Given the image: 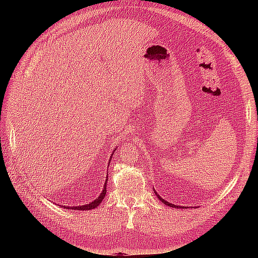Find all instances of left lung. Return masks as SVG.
<instances>
[{"label":"left lung","mask_w":258,"mask_h":258,"mask_svg":"<svg viewBox=\"0 0 258 258\" xmlns=\"http://www.w3.org/2000/svg\"><path fill=\"white\" fill-rule=\"evenodd\" d=\"M155 194H156V196H157L158 197V199L161 201V202H163V204H165V205H167L168 207H171V208H178V206H175V205H173V204H171V202H168V201H166L165 199H162L160 196H159V195L157 194V192H156V190H155ZM179 208H182V209H185L186 207H179Z\"/></svg>","instance_id":"obj_1"}]
</instances>
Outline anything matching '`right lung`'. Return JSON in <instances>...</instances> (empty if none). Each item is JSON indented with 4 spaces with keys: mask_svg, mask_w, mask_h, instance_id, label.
Returning a JSON list of instances; mask_svg holds the SVG:
<instances>
[{
    "mask_svg": "<svg viewBox=\"0 0 258 258\" xmlns=\"http://www.w3.org/2000/svg\"><path fill=\"white\" fill-rule=\"evenodd\" d=\"M115 151V150H114ZM111 159H112V157H111ZM106 182H107V178L105 179V184H104V186H103V190H102V192H101V195L100 196L96 199V200H93L92 202H90L89 205H84V206H79V207H66L67 209H70V210H81V211H84V210H91V209H95V208H97L101 202H102V200L104 199V197H105V194H106Z\"/></svg>",
    "mask_w": 258,
    "mask_h": 258,
    "instance_id": "right-lung-1",
    "label": "right lung"
}]
</instances>
